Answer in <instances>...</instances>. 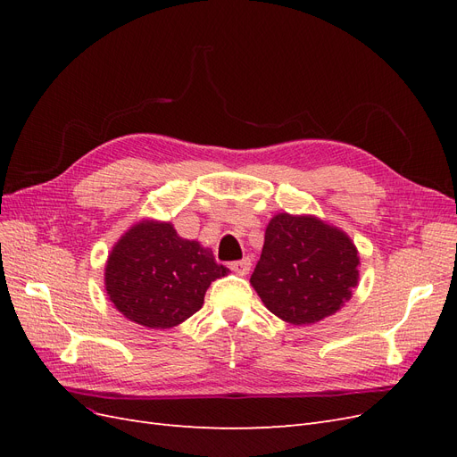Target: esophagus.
<instances>
[{
    "mask_svg": "<svg viewBox=\"0 0 457 457\" xmlns=\"http://www.w3.org/2000/svg\"><path fill=\"white\" fill-rule=\"evenodd\" d=\"M228 269H230L232 272H237L238 276H245L247 272H250V269H252V261L247 259V257H244V259H240V261L230 262Z\"/></svg>",
    "mask_w": 457,
    "mask_h": 457,
    "instance_id": "esophagus-1",
    "label": "esophagus"
}]
</instances>
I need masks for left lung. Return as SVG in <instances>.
<instances>
[{
  "label": "left lung",
  "instance_id": "obj_1",
  "mask_svg": "<svg viewBox=\"0 0 457 457\" xmlns=\"http://www.w3.org/2000/svg\"><path fill=\"white\" fill-rule=\"evenodd\" d=\"M358 252L347 234L316 217L278 213L252 286L265 307L289 324H314L337 312L358 282Z\"/></svg>",
  "mask_w": 457,
  "mask_h": 457
}]
</instances>
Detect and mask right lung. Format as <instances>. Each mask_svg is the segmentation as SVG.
<instances>
[{"label":"right lung","mask_w":457,"mask_h":457,"mask_svg":"<svg viewBox=\"0 0 457 457\" xmlns=\"http://www.w3.org/2000/svg\"><path fill=\"white\" fill-rule=\"evenodd\" d=\"M227 272L210 250L179 237L171 223L141 220L114 245L104 284L131 322L168 329L198 312L207 287Z\"/></svg>","instance_id":"add662e5"}]
</instances>
